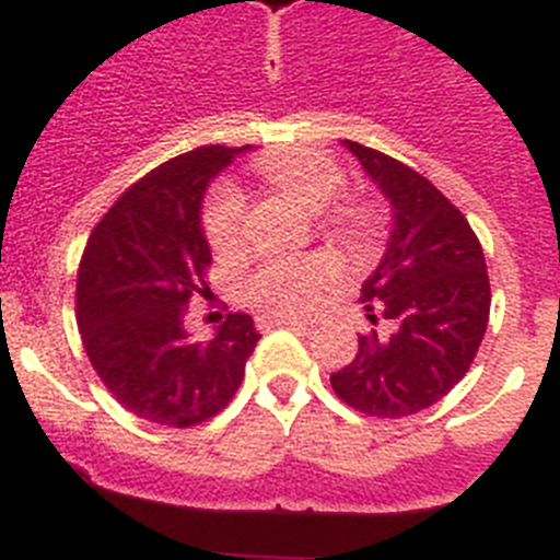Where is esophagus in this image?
<instances>
[{"label":"esophagus","instance_id":"34e87169","mask_svg":"<svg viewBox=\"0 0 560 560\" xmlns=\"http://www.w3.org/2000/svg\"><path fill=\"white\" fill-rule=\"evenodd\" d=\"M300 328L305 330L308 328V323H303V319H296V316H260L257 319V328Z\"/></svg>","mask_w":560,"mask_h":560}]
</instances>
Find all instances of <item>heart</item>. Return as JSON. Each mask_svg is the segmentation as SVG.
<instances>
[{
  "label": "heart",
  "mask_w": 560,
  "mask_h": 560,
  "mask_svg": "<svg viewBox=\"0 0 560 560\" xmlns=\"http://www.w3.org/2000/svg\"><path fill=\"white\" fill-rule=\"evenodd\" d=\"M257 173L291 192L311 210H325L345 187V173L330 160L328 153L311 148H291V151L266 153L255 162ZM246 201L235 185L221 182L210 190L205 201V235L219 255L237 249L244 241ZM339 224L348 235H368L373 226V210L368 205L350 201L339 207ZM336 280V266L325 257H303V260H271L246 275L241 294L252 308L264 314H305L314 308Z\"/></svg>",
  "instance_id": "obj_1"
}]
</instances>
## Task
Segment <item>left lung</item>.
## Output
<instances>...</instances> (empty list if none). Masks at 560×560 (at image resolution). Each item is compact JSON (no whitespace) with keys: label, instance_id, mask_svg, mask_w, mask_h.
Segmentation results:
<instances>
[{"label":"left lung","instance_id":"obj_1","mask_svg":"<svg viewBox=\"0 0 560 560\" xmlns=\"http://www.w3.org/2000/svg\"><path fill=\"white\" fill-rule=\"evenodd\" d=\"M393 207L387 252L361 285L370 323L359 353L330 373L348 407L373 418L429 409L468 373L479 350L491 283L479 237L463 212L418 171L375 148L341 140Z\"/></svg>","mask_w":560,"mask_h":560}]
</instances>
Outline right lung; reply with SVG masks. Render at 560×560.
Listing matches in <instances>:
<instances>
[{
	"label": "right lung",
	"instance_id": "obj_1",
	"mask_svg": "<svg viewBox=\"0 0 560 560\" xmlns=\"http://www.w3.org/2000/svg\"><path fill=\"white\" fill-rule=\"evenodd\" d=\"M241 151L201 145L162 162L114 201L83 249L75 308L89 361L128 412L160 427L215 418L260 339L249 314H226L210 341L185 328L190 296L210 291L205 190Z\"/></svg>",
	"mask_w": 560,
	"mask_h": 560
}]
</instances>
